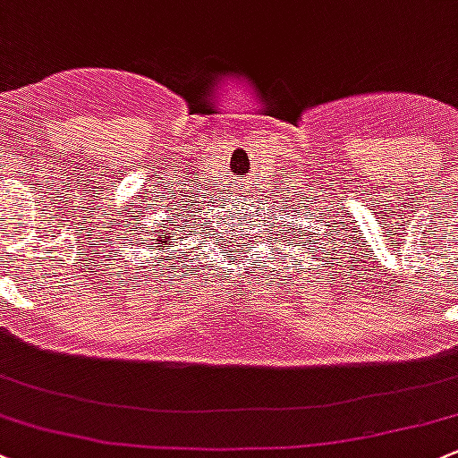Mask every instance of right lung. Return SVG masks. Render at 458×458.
<instances>
[{
	"label": "right lung",
	"instance_id": "obj_1",
	"mask_svg": "<svg viewBox=\"0 0 458 458\" xmlns=\"http://www.w3.org/2000/svg\"><path fill=\"white\" fill-rule=\"evenodd\" d=\"M166 234H171V233H160V234H157L156 242L160 243V245L148 243V248H168V245H173V243H171V237H166Z\"/></svg>",
	"mask_w": 458,
	"mask_h": 458
}]
</instances>
